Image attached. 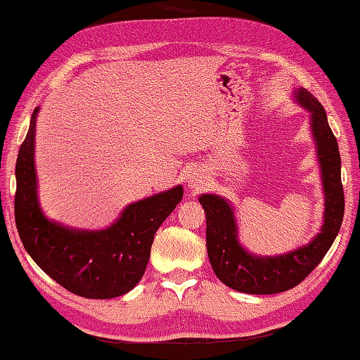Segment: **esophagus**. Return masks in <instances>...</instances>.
Listing matches in <instances>:
<instances>
[{"instance_id":"1","label":"esophagus","mask_w":360,"mask_h":360,"mask_svg":"<svg viewBox=\"0 0 360 360\" xmlns=\"http://www.w3.org/2000/svg\"><path fill=\"white\" fill-rule=\"evenodd\" d=\"M189 188H199L202 185V177L199 174H191L188 177Z\"/></svg>"}]
</instances>
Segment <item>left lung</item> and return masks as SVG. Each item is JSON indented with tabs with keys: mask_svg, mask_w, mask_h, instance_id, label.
Instances as JSON below:
<instances>
[{
	"mask_svg": "<svg viewBox=\"0 0 360 360\" xmlns=\"http://www.w3.org/2000/svg\"><path fill=\"white\" fill-rule=\"evenodd\" d=\"M298 104L311 112L312 135L325 191V221L309 244L278 256H255L239 244L236 219L231 205L216 194H203L199 202L207 216V250L216 276L229 288L269 295L295 288L319 266L340 230L345 212V195L340 177L339 144L328 124L323 105L312 94L300 88Z\"/></svg>",
	"mask_w": 360,
	"mask_h": 360,
	"instance_id": "left-lung-1",
	"label": "left lung"
}]
</instances>
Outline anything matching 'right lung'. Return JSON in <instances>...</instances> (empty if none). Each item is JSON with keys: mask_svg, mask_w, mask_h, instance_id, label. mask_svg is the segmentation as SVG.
Segmentation results:
<instances>
[{"mask_svg": "<svg viewBox=\"0 0 360 360\" xmlns=\"http://www.w3.org/2000/svg\"><path fill=\"white\" fill-rule=\"evenodd\" d=\"M20 146L15 177V224L26 252L43 272L67 290L84 298L124 295L144 275L160 225L180 203L179 185L129 205L105 230L85 231L49 221L37 200L34 165L35 118Z\"/></svg>", "mask_w": 360, "mask_h": 360, "instance_id": "obj_1", "label": "right lung"}]
</instances>
